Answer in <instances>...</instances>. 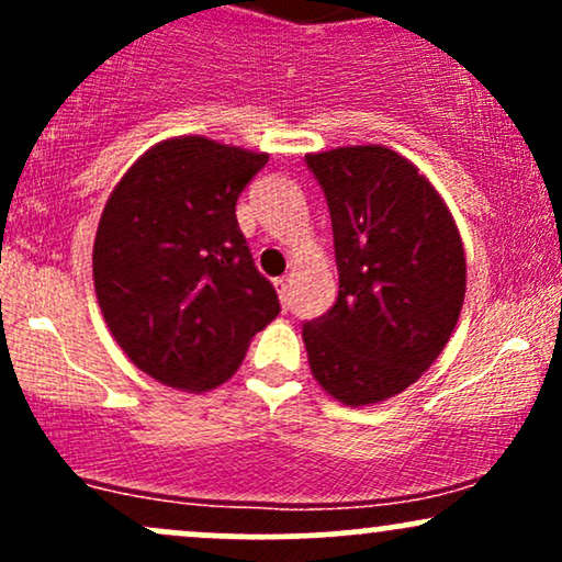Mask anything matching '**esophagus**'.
<instances>
[{"mask_svg":"<svg viewBox=\"0 0 562 562\" xmlns=\"http://www.w3.org/2000/svg\"><path fill=\"white\" fill-rule=\"evenodd\" d=\"M274 288H277V295H280L282 303H288V295H290V280L288 277H277L274 280Z\"/></svg>","mask_w":562,"mask_h":562,"instance_id":"1","label":"esophagus"}]
</instances>
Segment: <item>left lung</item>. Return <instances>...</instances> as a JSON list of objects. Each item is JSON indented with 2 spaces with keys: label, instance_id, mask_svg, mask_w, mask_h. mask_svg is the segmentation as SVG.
<instances>
[{
  "label": "left lung",
  "instance_id": "1",
  "mask_svg": "<svg viewBox=\"0 0 562 562\" xmlns=\"http://www.w3.org/2000/svg\"><path fill=\"white\" fill-rule=\"evenodd\" d=\"M330 209L338 301L303 325L308 367L346 406L385 402L436 362L465 301V248L447 203L385 145L308 153Z\"/></svg>",
  "mask_w": 562,
  "mask_h": 562
}]
</instances>
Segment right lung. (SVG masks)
Wrapping results in <instances>:
<instances>
[{
  "label": "right lung",
  "instance_id": "right-lung-1",
  "mask_svg": "<svg viewBox=\"0 0 562 562\" xmlns=\"http://www.w3.org/2000/svg\"><path fill=\"white\" fill-rule=\"evenodd\" d=\"M267 153L187 134L153 145L108 198L97 227V303L115 344L169 389L211 391L280 314L235 205Z\"/></svg>",
  "mask_w": 562,
  "mask_h": 562
}]
</instances>
